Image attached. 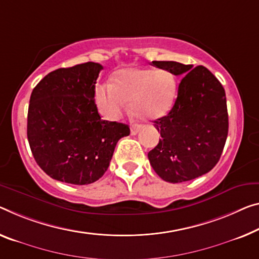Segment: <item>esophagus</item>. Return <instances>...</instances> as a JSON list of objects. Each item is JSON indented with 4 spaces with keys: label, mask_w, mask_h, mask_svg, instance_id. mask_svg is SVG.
<instances>
[{
    "label": "esophagus",
    "mask_w": 259,
    "mask_h": 259,
    "mask_svg": "<svg viewBox=\"0 0 259 259\" xmlns=\"http://www.w3.org/2000/svg\"><path fill=\"white\" fill-rule=\"evenodd\" d=\"M139 131H140V127H139V126H132V128H131V134H132V135L138 134Z\"/></svg>",
    "instance_id": "1"
}]
</instances>
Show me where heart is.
Here are the masks:
<instances>
[{
	"label": "heart",
	"mask_w": 259,
	"mask_h": 259,
	"mask_svg": "<svg viewBox=\"0 0 259 259\" xmlns=\"http://www.w3.org/2000/svg\"><path fill=\"white\" fill-rule=\"evenodd\" d=\"M177 94L176 78L165 69L131 68L119 71L114 81L96 89L99 112L116 120L130 101L131 110L143 120H156L169 112Z\"/></svg>",
	"instance_id": "heart-1"
}]
</instances>
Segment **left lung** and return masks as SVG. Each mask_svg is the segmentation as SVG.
<instances>
[{"label":"left lung","instance_id":"8db88e82","mask_svg":"<svg viewBox=\"0 0 259 259\" xmlns=\"http://www.w3.org/2000/svg\"><path fill=\"white\" fill-rule=\"evenodd\" d=\"M181 76L176 102L154 125L161 139L148 153L150 165L163 181L188 182L207 174L220 160L228 135L226 93L204 66L153 61Z\"/></svg>","mask_w":259,"mask_h":259}]
</instances>
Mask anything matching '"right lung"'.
Here are the masks:
<instances>
[{
    "mask_svg": "<svg viewBox=\"0 0 259 259\" xmlns=\"http://www.w3.org/2000/svg\"><path fill=\"white\" fill-rule=\"evenodd\" d=\"M103 66L85 62L47 74L31 94L27 140L37 164L53 180L87 185L105 174L128 125L103 120L95 84Z\"/></svg>",
    "mask_w": 259,
    "mask_h": 259,
    "instance_id": "right-lung-1",
    "label": "right lung"
}]
</instances>
